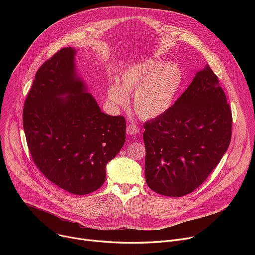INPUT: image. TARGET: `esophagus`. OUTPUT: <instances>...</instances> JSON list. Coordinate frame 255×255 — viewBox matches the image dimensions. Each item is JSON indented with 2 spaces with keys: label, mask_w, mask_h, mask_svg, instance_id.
Returning a JSON list of instances; mask_svg holds the SVG:
<instances>
[{
  "label": "esophagus",
  "mask_w": 255,
  "mask_h": 255,
  "mask_svg": "<svg viewBox=\"0 0 255 255\" xmlns=\"http://www.w3.org/2000/svg\"><path fill=\"white\" fill-rule=\"evenodd\" d=\"M140 131V129L135 125V124H129L126 128V132L128 135H135L138 134Z\"/></svg>",
  "instance_id": "1"
}]
</instances>
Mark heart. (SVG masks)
<instances>
[{
    "mask_svg": "<svg viewBox=\"0 0 255 255\" xmlns=\"http://www.w3.org/2000/svg\"><path fill=\"white\" fill-rule=\"evenodd\" d=\"M116 83L108 90L109 101L124 107L128 103V96L135 93L136 113L144 119H152L172 106L183 83V72L176 64L150 57L125 68Z\"/></svg>",
    "mask_w": 255,
    "mask_h": 255,
    "instance_id": "1",
    "label": "heart"
}]
</instances>
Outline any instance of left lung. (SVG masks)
Returning <instances> with one entry per match:
<instances>
[{
  "mask_svg": "<svg viewBox=\"0 0 255 255\" xmlns=\"http://www.w3.org/2000/svg\"><path fill=\"white\" fill-rule=\"evenodd\" d=\"M145 180L155 193L184 197L199 188L227 151L232 112L207 64L162 115L144 124Z\"/></svg>",
  "mask_w": 255,
  "mask_h": 255,
  "instance_id": "left-lung-1",
  "label": "left lung"
}]
</instances>
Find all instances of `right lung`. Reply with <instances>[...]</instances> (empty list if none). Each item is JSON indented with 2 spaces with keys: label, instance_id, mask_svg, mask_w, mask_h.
<instances>
[{
  "label": "right lung",
  "instance_id": "obj_1",
  "mask_svg": "<svg viewBox=\"0 0 255 255\" xmlns=\"http://www.w3.org/2000/svg\"><path fill=\"white\" fill-rule=\"evenodd\" d=\"M75 55L74 48H61L39 67L24 104L23 128L43 175L64 191L87 195L102 187L107 163L123 147L126 120L101 112L77 76Z\"/></svg>",
  "mask_w": 255,
  "mask_h": 255
}]
</instances>
